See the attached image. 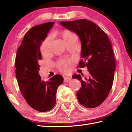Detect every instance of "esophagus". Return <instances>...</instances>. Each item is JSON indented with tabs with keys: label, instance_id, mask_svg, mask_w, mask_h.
<instances>
[{
	"label": "esophagus",
	"instance_id": "obj_1",
	"mask_svg": "<svg viewBox=\"0 0 132 132\" xmlns=\"http://www.w3.org/2000/svg\"><path fill=\"white\" fill-rule=\"evenodd\" d=\"M71 79L70 77H64V82H68Z\"/></svg>",
	"mask_w": 132,
	"mask_h": 132
}]
</instances>
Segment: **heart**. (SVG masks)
Returning a JSON list of instances; mask_svg holds the SVG:
<instances>
[{"label":"heart","instance_id":"obj_1","mask_svg":"<svg viewBox=\"0 0 132 132\" xmlns=\"http://www.w3.org/2000/svg\"><path fill=\"white\" fill-rule=\"evenodd\" d=\"M62 37L63 38L64 42L69 39L73 36L74 35L73 33L69 31L68 30H64L60 32ZM50 43H51V37H47L40 43V50L42 55H46L50 52ZM58 69L63 73H67L72 68V62L70 60L64 59L59 61L58 63Z\"/></svg>","mask_w":132,"mask_h":132}]
</instances>
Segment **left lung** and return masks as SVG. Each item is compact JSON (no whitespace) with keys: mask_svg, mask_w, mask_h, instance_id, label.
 <instances>
[{"mask_svg":"<svg viewBox=\"0 0 132 132\" xmlns=\"http://www.w3.org/2000/svg\"><path fill=\"white\" fill-rule=\"evenodd\" d=\"M60 23L78 35L82 58L78 67L86 66L90 73L89 78L84 79L80 74L73 76L81 83L82 87L77 93L78 102L87 108L98 106L109 95L114 79L116 62L109 38L99 26L88 20Z\"/></svg>","mask_w":132,"mask_h":132,"instance_id":"obj_1","label":"left lung"}]
</instances>
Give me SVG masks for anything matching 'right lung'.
<instances>
[{"label":"right lung","instance_id":"1","mask_svg":"<svg viewBox=\"0 0 132 132\" xmlns=\"http://www.w3.org/2000/svg\"><path fill=\"white\" fill-rule=\"evenodd\" d=\"M54 22L36 26L26 34L18 48L15 59V73L23 97L31 107L40 112L50 110L56 103V93L63 81L61 75H55L47 82L39 74L42 59L41 42L45 39Z\"/></svg>","mask_w":132,"mask_h":132}]
</instances>
